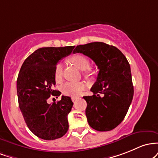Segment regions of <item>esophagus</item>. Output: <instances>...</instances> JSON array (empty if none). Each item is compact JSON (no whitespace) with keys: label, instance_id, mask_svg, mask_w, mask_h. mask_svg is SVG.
Here are the masks:
<instances>
[{"label":"esophagus","instance_id":"1","mask_svg":"<svg viewBox=\"0 0 158 158\" xmlns=\"http://www.w3.org/2000/svg\"><path fill=\"white\" fill-rule=\"evenodd\" d=\"M77 99V98H76V97H72V100L73 101V102H75Z\"/></svg>","mask_w":158,"mask_h":158}]
</instances>
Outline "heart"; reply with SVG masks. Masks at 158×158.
Wrapping results in <instances>:
<instances>
[{"label":"heart","mask_w":158,"mask_h":158,"mask_svg":"<svg viewBox=\"0 0 158 158\" xmlns=\"http://www.w3.org/2000/svg\"><path fill=\"white\" fill-rule=\"evenodd\" d=\"M70 62L81 70H86L89 67V60L82 54H75L70 58ZM63 74V65L58 63L54 69V78L56 82H60ZM84 89V84L82 82H67L62 86V92L69 96H78Z\"/></svg>","instance_id":"b5f03b06"}]
</instances>
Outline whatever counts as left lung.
I'll return each mask as SVG.
<instances>
[{
  "mask_svg": "<svg viewBox=\"0 0 158 158\" xmlns=\"http://www.w3.org/2000/svg\"><path fill=\"white\" fill-rule=\"evenodd\" d=\"M73 53L91 58L99 69L93 95L84 96L89 125L98 131L113 130L126 116L134 96L128 61L117 48L100 42L77 45Z\"/></svg>",
  "mask_w": 158,
  "mask_h": 158,
  "instance_id": "obj_1",
  "label": "left lung"
}]
</instances>
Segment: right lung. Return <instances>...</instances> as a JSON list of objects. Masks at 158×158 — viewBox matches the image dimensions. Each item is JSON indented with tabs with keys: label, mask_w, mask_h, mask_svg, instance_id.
I'll return each mask as SVG.
<instances>
[{
	"label": "right lung",
	"mask_w": 158,
	"mask_h": 158,
	"mask_svg": "<svg viewBox=\"0 0 158 158\" xmlns=\"http://www.w3.org/2000/svg\"><path fill=\"white\" fill-rule=\"evenodd\" d=\"M74 46L47 47L37 49L24 60L17 79L19 105L27 126L33 134L45 140L64 136L69 129L68 114L73 102L69 96L48 104L52 95L58 98L60 93L54 90V69L58 61L69 55Z\"/></svg>",
	"instance_id": "1"
}]
</instances>
